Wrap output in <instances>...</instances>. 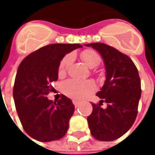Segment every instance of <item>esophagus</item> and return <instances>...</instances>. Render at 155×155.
<instances>
[{
    "mask_svg": "<svg viewBox=\"0 0 155 155\" xmlns=\"http://www.w3.org/2000/svg\"><path fill=\"white\" fill-rule=\"evenodd\" d=\"M72 103H73V104H74L76 107H78V106L79 105V102H78V101H75V100H74V101H73Z\"/></svg>",
    "mask_w": 155,
    "mask_h": 155,
    "instance_id": "34e87169",
    "label": "esophagus"
}]
</instances>
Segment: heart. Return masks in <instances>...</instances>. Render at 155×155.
I'll return each instance as SVG.
<instances>
[{"label": "heart", "instance_id": "1", "mask_svg": "<svg viewBox=\"0 0 155 155\" xmlns=\"http://www.w3.org/2000/svg\"><path fill=\"white\" fill-rule=\"evenodd\" d=\"M81 59L90 69L96 68L101 61L98 53L91 49H86L80 53ZM72 61L71 55L64 57L58 66V75L64 76L66 73ZM61 90L64 95L75 100H81L95 91V84L91 81H80L68 79L61 84Z\"/></svg>", "mask_w": 155, "mask_h": 155}]
</instances>
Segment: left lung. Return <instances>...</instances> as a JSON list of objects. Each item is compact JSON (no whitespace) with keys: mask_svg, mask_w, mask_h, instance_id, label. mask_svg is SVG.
Here are the masks:
<instances>
[{"mask_svg":"<svg viewBox=\"0 0 155 155\" xmlns=\"http://www.w3.org/2000/svg\"><path fill=\"white\" fill-rule=\"evenodd\" d=\"M97 50L104 59L106 79L97 96L99 104H92L87 117L92 136L98 140L111 141L120 138L132 127L137 116L141 89L139 73L131 58L103 43L85 45ZM107 104L105 109L101 105Z\"/></svg>","mask_w":155,"mask_h":155,"instance_id":"8db88e82","label":"left lung"}]
</instances>
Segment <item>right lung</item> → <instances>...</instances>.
<instances>
[{
	"label": "right lung",
	"mask_w": 155,
	"mask_h": 155,
	"mask_svg": "<svg viewBox=\"0 0 155 155\" xmlns=\"http://www.w3.org/2000/svg\"><path fill=\"white\" fill-rule=\"evenodd\" d=\"M80 47L79 44L45 45L26 57L18 67L13 91L15 108L24 130L34 140H59L67 132L74 104L64 95L58 102L47 95L53 90L51 82L58 80L63 58Z\"/></svg>",
	"instance_id": "1"
}]
</instances>
